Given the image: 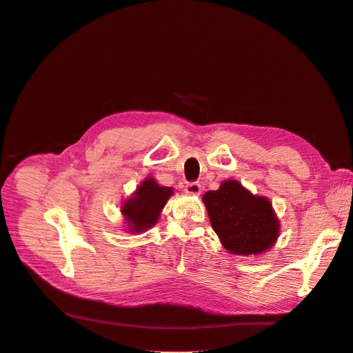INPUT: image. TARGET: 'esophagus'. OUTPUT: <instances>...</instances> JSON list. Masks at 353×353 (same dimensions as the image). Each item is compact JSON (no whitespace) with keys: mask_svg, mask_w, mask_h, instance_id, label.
<instances>
[{"mask_svg":"<svg viewBox=\"0 0 353 353\" xmlns=\"http://www.w3.org/2000/svg\"><path fill=\"white\" fill-rule=\"evenodd\" d=\"M185 191H186V194H191V195H200L201 194V185L198 182H189L185 186Z\"/></svg>","mask_w":353,"mask_h":353,"instance_id":"34e87169","label":"esophagus"}]
</instances>
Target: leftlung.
Returning a JSON list of instances; mask_svg holds the SVG:
<instances>
[{
	"label": "left lung",
	"mask_w": 353,
	"mask_h": 353,
	"mask_svg": "<svg viewBox=\"0 0 353 353\" xmlns=\"http://www.w3.org/2000/svg\"><path fill=\"white\" fill-rule=\"evenodd\" d=\"M210 223L222 245L234 255H256L273 246L279 221L270 201L252 195L236 180L203 196Z\"/></svg>",
	"instance_id": "obj_1"
}]
</instances>
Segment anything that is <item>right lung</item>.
Returning a JSON list of instances; mask_svg holds the SVG:
<instances>
[{"label": "right lung", "mask_w": 353, "mask_h": 353, "mask_svg": "<svg viewBox=\"0 0 353 353\" xmlns=\"http://www.w3.org/2000/svg\"><path fill=\"white\" fill-rule=\"evenodd\" d=\"M173 194V189L161 186L153 179H146L134 192L132 198L125 201L122 213L128 221L131 232H141L155 225L162 207Z\"/></svg>", "instance_id": "obj_1"}]
</instances>
